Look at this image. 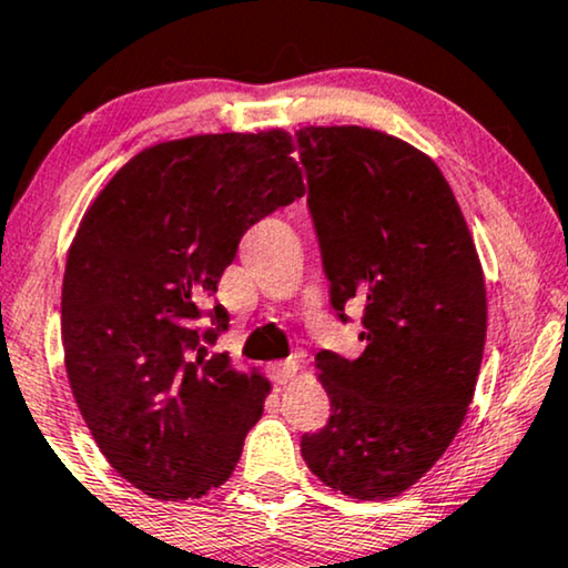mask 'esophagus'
<instances>
[{"label":"esophagus","mask_w":568,"mask_h":568,"mask_svg":"<svg viewBox=\"0 0 568 568\" xmlns=\"http://www.w3.org/2000/svg\"><path fill=\"white\" fill-rule=\"evenodd\" d=\"M297 369H300L297 359H286L284 364H278V367H274V379H276V385H286V383H292V379L297 377Z\"/></svg>","instance_id":"34e87169"}]
</instances>
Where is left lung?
Wrapping results in <instances>:
<instances>
[{
	"instance_id": "left-lung-1",
	"label": "left lung",
	"mask_w": 568,
	"mask_h": 568,
	"mask_svg": "<svg viewBox=\"0 0 568 568\" xmlns=\"http://www.w3.org/2000/svg\"><path fill=\"white\" fill-rule=\"evenodd\" d=\"M331 305L362 302L359 359L315 356L331 418L300 442L352 499H390L455 439L486 344V284L455 193L432 158L362 126L297 131Z\"/></svg>"
}]
</instances>
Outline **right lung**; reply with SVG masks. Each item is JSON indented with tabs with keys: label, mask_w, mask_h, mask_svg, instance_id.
Returning <instances> with one entry per match:
<instances>
[{
	"label": "right lung",
	"mask_w": 568,
	"mask_h": 568,
	"mask_svg": "<svg viewBox=\"0 0 568 568\" xmlns=\"http://www.w3.org/2000/svg\"><path fill=\"white\" fill-rule=\"evenodd\" d=\"M292 152L282 129L154 144L108 181L69 247V385L105 460L152 499L222 486L263 414L268 379L209 352L230 315L204 305L240 237L305 193Z\"/></svg>",
	"instance_id": "1"
}]
</instances>
